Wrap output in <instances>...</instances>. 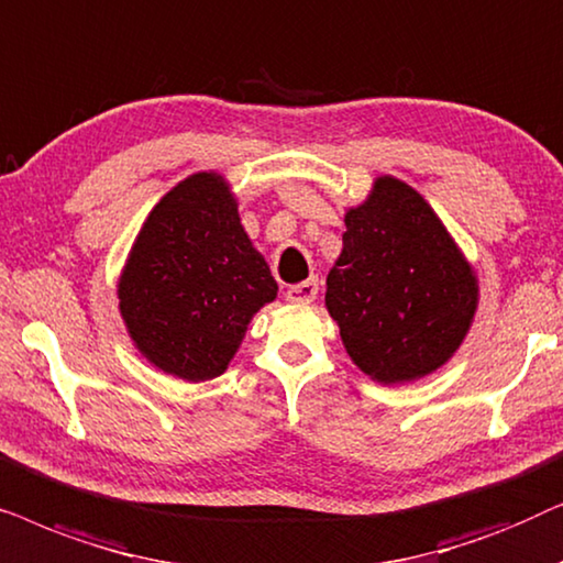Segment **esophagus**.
Listing matches in <instances>:
<instances>
[{
    "label": "esophagus",
    "mask_w": 563,
    "mask_h": 563,
    "mask_svg": "<svg viewBox=\"0 0 563 563\" xmlns=\"http://www.w3.org/2000/svg\"><path fill=\"white\" fill-rule=\"evenodd\" d=\"M314 297H318V282L314 279L291 284L287 289V302L291 305H310L314 302Z\"/></svg>",
    "instance_id": "1"
}]
</instances>
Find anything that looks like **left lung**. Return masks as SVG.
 Listing matches in <instances>:
<instances>
[{"label":"left lung","instance_id":"left-lung-1","mask_svg":"<svg viewBox=\"0 0 563 563\" xmlns=\"http://www.w3.org/2000/svg\"><path fill=\"white\" fill-rule=\"evenodd\" d=\"M343 220L325 307L345 353L387 387L438 372L472 330L479 307L474 266L426 197L397 176H376Z\"/></svg>","mask_w":563,"mask_h":563}]
</instances>
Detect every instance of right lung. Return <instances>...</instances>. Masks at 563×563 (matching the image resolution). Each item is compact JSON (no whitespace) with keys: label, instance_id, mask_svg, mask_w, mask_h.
<instances>
[{"label":"right lung","instance_id":"obj_1","mask_svg":"<svg viewBox=\"0 0 563 563\" xmlns=\"http://www.w3.org/2000/svg\"><path fill=\"white\" fill-rule=\"evenodd\" d=\"M276 287L218 172H197L158 199L118 279V310L137 353L184 382L225 374Z\"/></svg>","mask_w":563,"mask_h":563}]
</instances>
